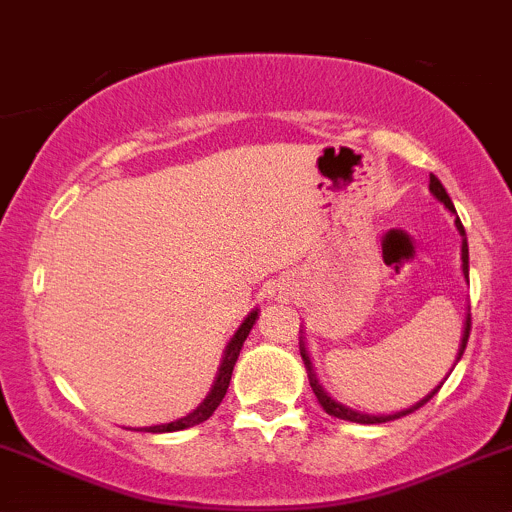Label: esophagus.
<instances>
[{"label": "esophagus", "instance_id": "obj_1", "mask_svg": "<svg viewBox=\"0 0 512 512\" xmlns=\"http://www.w3.org/2000/svg\"><path fill=\"white\" fill-rule=\"evenodd\" d=\"M294 287H297V285H294V280H289V277H282V280L272 282L270 297L275 299V302H287V299L294 294Z\"/></svg>", "mask_w": 512, "mask_h": 512}]
</instances>
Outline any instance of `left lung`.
<instances>
[{"mask_svg": "<svg viewBox=\"0 0 512 512\" xmlns=\"http://www.w3.org/2000/svg\"><path fill=\"white\" fill-rule=\"evenodd\" d=\"M428 190H431L433 198L441 200V203L446 205V208L451 210V213H456V208H453V203H451V198H448L446 188H443L441 180H438L436 175H431V180H428ZM456 227H458V232H461V237H463V245H461V260H463V275H466V280H468V240H466V230H463L461 220H458V218H456ZM468 334H471V314H468V317H466V329H463V339H461V349H458V359H461L463 352H466ZM299 354H302L304 366H307L309 386H312V391H314V396H317L319 406H322V409L327 411L329 416L342 418V421H354V423H386V421H394V418L409 416V414H414L416 409H421L423 404H428V401H431L433 396L438 394V389H441V384H443V381H441V384H438L436 389L431 391V394L423 396L421 401H416L414 406H409V409H404V411H396V414H386V416H384V414H379V416H374V414H364V411H356V409H349V406L339 404L337 399H332V396H329L327 391H324V386L319 384V379H317V371H314V366H312V359H309L307 349H304V342H299Z\"/></svg>", "mask_w": 512, "mask_h": 512, "instance_id": "1", "label": "left lung"}]
</instances>
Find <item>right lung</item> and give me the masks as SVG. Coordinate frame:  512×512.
I'll use <instances>...</instances> for the list:
<instances>
[{"mask_svg": "<svg viewBox=\"0 0 512 512\" xmlns=\"http://www.w3.org/2000/svg\"><path fill=\"white\" fill-rule=\"evenodd\" d=\"M257 309H252L250 314L245 317V322L240 324V329H237L235 334H232L230 344L225 347V356H223V364H220L218 369V376H215V384L213 389H210V394L205 396L203 404L198 406L195 411H190L188 416L178 418V421H170V423H160V426H146L141 428V431H148V433H168V431H183V428H190V426H198V423L208 421L210 416H213V411L218 409L220 401L225 399L227 394V386H230V376H232V369H235V361L237 356H240V349L242 344H245L247 334H250L252 324L257 322Z\"/></svg>", "mask_w": 512, "mask_h": 512, "instance_id": "obj_1", "label": "right lung"}]
</instances>
